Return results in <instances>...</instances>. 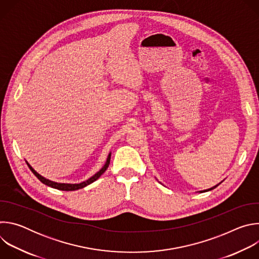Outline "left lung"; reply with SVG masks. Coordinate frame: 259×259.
Instances as JSON below:
<instances>
[{
    "label": "left lung",
    "mask_w": 259,
    "mask_h": 259,
    "mask_svg": "<svg viewBox=\"0 0 259 259\" xmlns=\"http://www.w3.org/2000/svg\"><path fill=\"white\" fill-rule=\"evenodd\" d=\"M221 182H223V181H221ZM221 182H220V183H221ZM220 183H218V184H220ZM218 184H216V186H215V187H213V188H211V189H208V190H205V191H201V192H200V193H202V192H209V191H211V190H213V189H215V188H216V187H218Z\"/></svg>",
    "instance_id": "1"
}]
</instances>
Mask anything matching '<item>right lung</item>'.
<instances>
[{
	"mask_svg": "<svg viewBox=\"0 0 259 259\" xmlns=\"http://www.w3.org/2000/svg\"><path fill=\"white\" fill-rule=\"evenodd\" d=\"M25 162H26V161H25ZM109 162H110V153H109L108 156H107V159H106V162H105L104 166H103L97 173H95L93 176H91L89 179H87V180H85V181H83V182H81V183H59V182L51 181V180H49V179L43 177L42 175H40V174H39L38 172H36L27 162H26V164H27L28 168L30 169V171L36 176V178H38L42 183H44V184H46V186L51 187V188H53V189L59 190V191L69 192V191H77V190L83 189V188L87 187L88 184H90V183L94 182L95 180H97V179L101 176V174H103L104 171L107 169V167H108V165H109Z\"/></svg>",
	"mask_w": 259,
	"mask_h": 259,
	"instance_id": "1",
	"label": "right lung"
}]
</instances>
